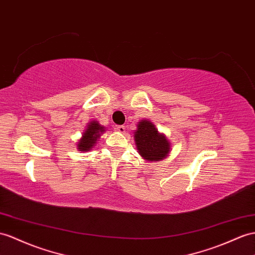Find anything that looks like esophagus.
<instances>
[{
  "label": "esophagus",
  "mask_w": 255,
  "mask_h": 255,
  "mask_svg": "<svg viewBox=\"0 0 255 255\" xmlns=\"http://www.w3.org/2000/svg\"><path fill=\"white\" fill-rule=\"evenodd\" d=\"M114 129L116 130V131H119V132H125V130H126V128H125V126H122V125H116L115 127H114Z\"/></svg>",
  "instance_id": "esophagus-1"
}]
</instances>
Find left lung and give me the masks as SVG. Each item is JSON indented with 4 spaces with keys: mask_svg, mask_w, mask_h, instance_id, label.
<instances>
[{
    "mask_svg": "<svg viewBox=\"0 0 255 255\" xmlns=\"http://www.w3.org/2000/svg\"><path fill=\"white\" fill-rule=\"evenodd\" d=\"M136 149L148 161H160L170 152V142L165 134L158 132L155 125L147 120H142L134 131Z\"/></svg>",
    "mask_w": 255,
    "mask_h": 255,
    "instance_id": "obj_1",
    "label": "left lung"
}]
</instances>
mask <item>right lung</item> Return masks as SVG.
I'll use <instances>...</instances> for the list:
<instances>
[{"label":"right lung","mask_w":255,"mask_h":255,"mask_svg":"<svg viewBox=\"0 0 255 255\" xmlns=\"http://www.w3.org/2000/svg\"><path fill=\"white\" fill-rule=\"evenodd\" d=\"M104 131H106V128L101 126L97 121H91L87 125V128L83 132V136L77 142L78 151H90Z\"/></svg>","instance_id":"1"}]
</instances>
